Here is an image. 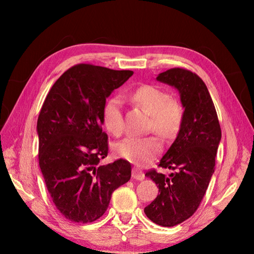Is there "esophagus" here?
Listing matches in <instances>:
<instances>
[{
	"instance_id": "obj_1",
	"label": "esophagus",
	"mask_w": 254,
	"mask_h": 254,
	"mask_svg": "<svg viewBox=\"0 0 254 254\" xmlns=\"http://www.w3.org/2000/svg\"><path fill=\"white\" fill-rule=\"evenodd\" d=\"M132 177L135 180H143L144 179V174L137 168H133L132 169Z\"/></svg>"
}]
</instances>
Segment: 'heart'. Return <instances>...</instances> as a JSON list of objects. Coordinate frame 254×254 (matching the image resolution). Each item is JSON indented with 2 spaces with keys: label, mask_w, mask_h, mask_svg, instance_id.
Segmentation results:
<instances>
[{
  "label": "heart",
  "mask_w": 254,
  "mask_h": 254,
  "mask_svg": "<svg viewBox=\"0 0 254 254\" xmlns=\"http://www.w3.org/2000/svg\"><path fill=\"white\" fill-rule=\"evenodd\" d=\"M133 103L150 115L149 130L154 131L163 139L177 134L183 120V109L177 102L161 88L152 85H142L130 93ZM103 123L112 134L121 135L124 127L122 100L113 96L106 101L103 107ZM161 142L157 136H128L114 145V153L136 165H143L161 151Z\"/></svg>",
  "instance_id": "heart-1"
}]
</instances>
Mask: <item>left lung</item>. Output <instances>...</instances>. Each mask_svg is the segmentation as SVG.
Wrapping results in <instances>:
<instances>
[{
  "mask_svg": "<svg viewBox=\"0 0 254 254\" xmlns=\"http://www.w3.org/2000/svg\"><path fill=\"white\" fill-rule=\"evenodd\" d=\"M157 80L174 86L185 109L178 135L160 159L169 176L149 170L145 176L158 185L157 198L144 208L149 220L170 227L194 214L207 190L215 170L222 132L212 97L203 79L184 68H171Z\"/></svg>",
  "mask_w": 254,
  "mask_h": 254,
  "instance_id": "8db88e82",
  "label": "left lung"
}]
</instances>
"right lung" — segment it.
I'll use <instances>...</instances> for the list:
<instances>
[{"mask_svg":"<svg viewBox=\"0 0 254 254\" xmlns=\"http://www.w3.org/2000/svg\"><path fill=\"white\" fill-rule=\"evenodd\" d=\"M132 75V70L78 64L59 77L41 107L39 166L56 207L71 222L100 218L112 192L131 178L127 160L100 161L109 152L103 107Z\"/></svg>","mask_w":254,"mask_h":254,"instance_id":"obj_1","label":"right lung"}]
</instances>
